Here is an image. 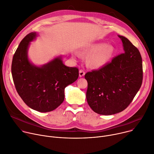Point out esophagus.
<instances>
[{
    "instance_id": "esophagus-1",
    "label": "esophagus",
    "mask_w": 154,
    "mask_h": 154,
    "mask_svg": "<svg viewBox=\"0 0 154 154\" xmlns=\"http://www.w3.org/2000/svg\"><path fill=\"white\" fill-rule=\"evenodd\" d=\"M85 74V72L84 71H83V69H80V71H79V76H80V77H83V76H84Z\"/></svg>"
}]
</instances>
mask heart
Listing matches in <instances>:
<instances>
[{
    "label": "heart",
    "mask_w": 154,
    "mask_h": 154,
    "mask_svg": "<svg viewBox=\"0 0 154 154\" xmlns=\"http://www.w3.org/2000/svg\"><path fill=\"white\" fill-rule=\"evenodd\" d=\"M115 49L112 45L104 43H95L88 45L82 49V54L88 57V65L94 69L105 66L112 57Z\"/></svg>",
    "instance_id": "1"
}]
</instances>
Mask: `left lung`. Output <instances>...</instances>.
I'll return each mask as SVG.
<instances>
[{"instance_id": "8db88e82", "label": "left lung", "mask_w": 154, "mask_h": 154, "mask_svg": "<svg viewBox=\"0 0 154 154\" xmlns=\"http://www.w3.org/2000/svg\"><path fill=\"white\" fill-rule=\"evenodd\" d=\"M119 37L122 41L124 53L99 69L85 75L88 82V104L94 112L101 115H112L125 110L143 83L140 52L127 38Z\"/></svg>"}]
</instances>
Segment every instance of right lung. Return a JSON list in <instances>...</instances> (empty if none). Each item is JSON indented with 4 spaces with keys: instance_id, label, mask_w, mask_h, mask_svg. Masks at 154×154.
Wrapping results in <instances>:
<instances>
[{
    "instance_id": "1",
    "label": "right lung",
    "mask_w": 154,
    "mask_h": 154,
    "mask_svg": "<svg viewBox=\"0 0 154 154\" xmlns=\"http://www.w3.org/2000/svg\"><path fill=\"white\" fill-rule=\"evenodd\" d=\"M35 36V32H31L21 41L13 57L11 74L17 91L26 104L47 112L62 104L64 88L78 79L79 69L66 66L59 58L42 67L31 64L27 50Z\"/></svg>"
}]
</instances>
